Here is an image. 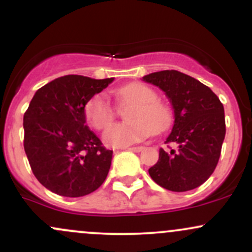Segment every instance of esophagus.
Listing matches in <instances>:
<instances>
[{
	"mask_svg": "<svg viewBox=\"0 0 252 252\" xmlns=\"http://www.w3.org/2000/svg\"><path fill=\"white\" fill-rule=\"evenodd\" d=\"M125 149H127V150H129V151H134V153H139V151H142L143 149V147H132V148H125Z\"/></svg>",
	"mask_w": 252,
	"mask_h": 252,
	"instance_id": "obj_1",
	"label": "esophagus"
}]
</instances>
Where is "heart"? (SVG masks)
I'll return each mask as SVG.
<instances>
[{
	"label": "heart",
	"instance_id": "b5f03b06",
	"mask_svg": "<svg viewBox=\"0 0 252 252\" xmlns=\"http://www.w3.org/2000/svg\"><path fill=\"white\" fill-rule=\"evenodd\" d=\"M120 102L133 103L127 112V123L116 124L107 128L115 119V109L108 97L97 94L85 104V118L96 129H104L103 140L110 147H128L156 132H162L172 123L170 108L158 101V94L145 84L132 83L115 91Z\"/></svg>",
	"mask_w": 252,
	"mask_h": 252
}]
</instances>
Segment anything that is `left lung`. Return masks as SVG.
I'll use <instances>...</instances> for the list:
<instances>
[{"label": "left lung", "mask_w": 252, "mask_h": 252, "mask_svg": "<svg viewBox=\"0 0 252 252\" xmlns=\"http://www.w3.org/2000/svg\"><path fill=\"white\" fill-rule=\"evenodd\" d=\"M158 86L174 109V125L158 161L149 168L151 179L174 192L201 186L213 174L226 134L223 105L219 97L194 78L178 71H161L143 77Z\"/></svg>", "instance_id": "1"}]
</instances>
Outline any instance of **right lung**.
Masks as SVG:
<instances>
[{"mask_svg":"<svg viewBox=\"0 0 252 252\" xmlns=\"http://www.w3.org/2000/svg\"><path fill=\"white\" fill-rule=\"evenodd\" d=\"M113 82L60 77L37 90L24 114V149L37 180L54 193L82 197L104 183L113 150L85 125V104Z\"/></svg>","mask_w":252,"mask_h":252,"instance_id":"obj_1","label":"right lung"}]
</instances>
